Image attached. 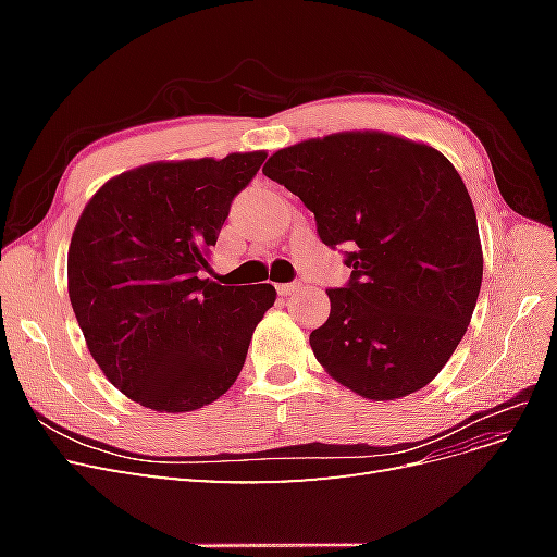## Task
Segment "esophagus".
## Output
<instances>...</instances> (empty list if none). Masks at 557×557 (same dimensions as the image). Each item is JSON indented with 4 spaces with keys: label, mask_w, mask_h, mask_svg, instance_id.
Wrapping results in <instances>:
<instances>
[{
    "label": "esophagus",
    "mask_w": 557,
    "mask_h": 557,
    "mask_svg": "<svg viewBox=\"0 0 557 557\" xmlns=\"http://www.w3.org/2000/svg\"><path fill=\"white\" fill-rule=\"evenodd\" d=\"M276 290L281 297H290L299 290V283H281V285H276Z\"/></svg>",
    "instance_id": "1"
}]
</instances>
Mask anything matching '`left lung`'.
Listing matches in <instances>:
<instances>
[{
  "label": "left lung",
  "instance_id": "1",
  "mask_svg": "<svg viewBox=\"0 0 557 557\" xmlns=\"http://www.w3.org/2000/svg\"><path fill=\"white\" fill-rule=\"evenodd\" d=\"M262 172L305 201L320 242L348 248L350 278L327 290L330 318L309 336L315 360L374 401L425 387L462 342L483 278L455 166L425 144L342 132L278 150Z\"/></svg>",
  "mask_w": 557,
  "mask_h": 557
}]
</instances>
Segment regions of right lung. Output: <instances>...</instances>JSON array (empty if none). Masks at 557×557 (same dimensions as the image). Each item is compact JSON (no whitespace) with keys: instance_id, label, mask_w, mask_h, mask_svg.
I'll return each instance as SVG.
<instances>
[{"instance_id":"add662e5","label":"right lung","mask_w":557,"mask_h":557,"mask_svg":"<svg viewBox=\"0 0 557 557\" xmlns=\"http://www.w3.org/2000/svg\"><path fill=\"white\" fill-rule=\"evenodd\" d=\"M267 153L156 162L104 183L74 230L66 276L90 356L146 409H201L237 381L274 285L199 278L234 197Z\"/></svg>"}]
</instances>
